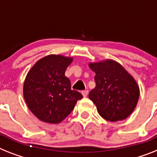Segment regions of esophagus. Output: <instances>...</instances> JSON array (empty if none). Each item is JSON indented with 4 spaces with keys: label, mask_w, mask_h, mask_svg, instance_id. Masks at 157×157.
Returning <instances> with one entry per match:
<instances>
[{
    "label": "esophagus",
    "mask_w": 157,
    "mask_h": 157,
    "mask_svg": "<svg viewBox=\"0 0 157 157\" xmlns=\"http://www.w3.org/2000/svg\"><path fill=\"white\" fill-rule=\"evenodd\" d=\"M82 94L83 95V97H86L88 94V90H82Z\"/></svg>",
    "instance_id": "obj_1"
}]
</instances>
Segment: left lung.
<instances>
[{
	"label": "left lung",
	"instance_id": "8db88e82",
	"mask_svg": "<svg viewBox=\"0 0 157 157\" xmlns=\"http://www.w3.org/2000/svg\"><path fill=\"white\" fill-rule=\"evenodd\" d=\"M89 67L95 73V87L90 91L89 98L99 115L111 122L128 118L140 96L139 86L132 76L113 60L90 63Z\"/></svg>",
	"mask_w": 157,
	"mask_h": 157
}]
</instances>
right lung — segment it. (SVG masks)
I'll return each instance as SVG.
<instances>
[{
  "label": "right lung",
  "instance_id": "1",
  "mask_svg": "<svg viewBox=\"0 0 157 157\" xmlns=\"http://www.w3.org/2000/svg\"><path fill=\"white\" fill-rule=\"evenodd\" d=\"M72 61L62 55H48L37 61L27 74L23 87L25 100L41 121L62 122L82 98L78 91L71 90V81L65 76Z\"/></svg>",
  "mask_w": 157,
  "mask_h": 157
}]
</instances>
